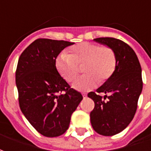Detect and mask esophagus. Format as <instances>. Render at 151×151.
Masks as SVG:
<instances>
[{
    "label": "esophagus",
    "mask_w": 151,
    "mask_h": 151,
    "mask_svg": "<svg viewBox=\"0 0 151 151\" xmlns=\"http://www.w3.org/2000/svg\"><path fill=\"white\" fill-rule=\"evenodd\" d=\"M82 95H83V98H86V97H87V94H86V93H83Z\"/></svg>",
    "instance_id": "esophagus-1"
}]
</instances>
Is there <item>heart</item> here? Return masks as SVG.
Returning a JSON list of instances; mask_svg holds the SVG:
<instances>
[{
	"label": "heart",
	"mask_w": 151,
	"mask_h": 151,
	"mask_svg": "<svg viewBox=\"0 0 151 151\" xmlns=\"http://www.w3.org/2000/svg\"><path fill=\"white\" fill-rule=\"evenodd\" d=\"M83 71L86 74L76 79L73 87L79 91H89L100 81L108 80L114 72L117 64L116 56L108 47L95 43L83 42L71 50L63 51L56 59V67L67 82L73 81L79 72V64H84Z\"/></svg>",
	"instance_id": "obj_1"
}]
</instances>
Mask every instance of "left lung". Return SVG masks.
I'll return each mask as SVG.
<instances>
[{
  "instance_id": "obj_1",
  "label": "left lung",
  "mask_w": 151,
  "mask_h": 151,
  "mask_svg": "<svg viewBox=\"0 0 151 151\" xmlns=\"http://www.w3.org/2000/svg\"><path fill=\"white\" fill-rule=\"evenodd\" d=\"M93 40L110 47L117 60L113 75L96 89L98 93H105L104 99L95 92L88 93V97L94 102V109L90 113L93 130L110 137L123 131L134 117L143 86L141 67L137 54L122 40L114 38Z\"/></svg>"
}]
</instances>
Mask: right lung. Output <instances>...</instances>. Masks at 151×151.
Wrapping results in <instances>:
<instances>
[{
  "instance_id": "add662e5",
  "label": "right lung",
  "mask_w": 151,
  "mask_h": 151,
  "mask_svg": "<svg viewBox=\"0 0 151 151\" xmlns=\"http://www.w3.org/2000/svg\"><path fill=\"white\" fill-rule=\"evenodd\" d=\"M74 42L38 38L19 58L15 82L22 113L42 136L59 137L83 97L70 88L56 67L62 50Z\"/></svg>"
}]
</instances>
